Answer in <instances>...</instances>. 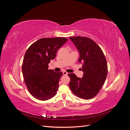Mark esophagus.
<instances>
[{
	"instance_id": "1",
	"label": "esophagus",
	"mask_w": 130,
	"mask_h": 130,
	"mask_svg": "<svg viewBox=\"0 0 130 130\" xmlns=\"http://www.w3.org/2000/svg\"><path fill=\"white\" fill-rule=\"evenodd\" d=\"M63 74L64 75H68V73H67L66 72L64 71V72H63Z\"/></svg>"
}]
</instances>
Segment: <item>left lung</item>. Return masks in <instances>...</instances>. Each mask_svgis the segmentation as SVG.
<instances>
[{
  "label": "left lung",
  "instance_id": "left-lung-1",
  "mask_svg": "<svg viewBox=\"0 0 130 130\" xmlns=\"http://www.w3.org/2000/svg\"><path fill=\"white\" fill-rule=\"evenodd\" d=\"M79 53L78 62L82 64V78L69 74V87L80 98L90 99L96 95L105 81L107 75V64L100 46L90 38L75 36L69 37Z\"/></svg>",
  "mask_w": 130,
  "mask_h": 130
}]
</instances>
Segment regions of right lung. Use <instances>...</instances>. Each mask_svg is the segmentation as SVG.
Returning a JSON list of instances; mask_svg holds the SVG:
<instances>
[{
	"mask_svg": "<svg viewBox=\"0 0 130 130\" xmlns=\"http://www.w3.org/2000/svg\"><path fill=\"white\" fill-rule=\"evenodd\" d=\"M68 41L64 37L43 38L31 44L23 59L22 73L29 92L40 100H47L56 95L62 72L48 69L50 60Z\"/></svg>",
	"mask_w": 130,
	"mask_h": 130,
	"instance_id": "add662e5",
	"label": "right lung"
}]
</instances>
